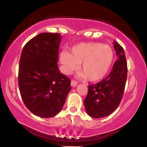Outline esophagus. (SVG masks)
I'll return each instance as SVG.
<instances>
[{
	"mask_svg": "<svg viewBox=\"0 0 147 147\" xmlns=\"http://www.w3.org/2000/svg\"><path fill=\"white\" fill-rule=\"evenodd\" d=\"M77 82H76L75 80H72L71 81V86L72 87H75L76 86H77Z\"/></svg>",
	"mask_w": 147,
	"mask_h": 147,
	"instance_id": "obj_1",
	"label": "esophagus"
}]
</instances>
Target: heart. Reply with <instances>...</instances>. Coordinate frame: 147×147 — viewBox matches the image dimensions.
<instances>
[{
  "label": "heart",
  "mask_w": 147,
  "mask_h": 147,
  "mask_svg": "<svg viewBox=\"0 0 147 147\" xmlns=\"http://www.w3.org/2000/svg\"><path fill=\"white\" fill-rule=\"evenodd\" d=\"M114 51L111 46L99 42L81 43L72 47L70 54L66 51L61 52L59 61L61 70L70 75L77 70L81 65L82 73L79 77H86L89 82L102 80L110 71L114 61Z\"/></svg>",
  "instance_id": "b5f03b06"
}]
</instances>
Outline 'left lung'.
Masks as SVG:
<instances>
[{
    "label": "left lung",
    "mask_w": 147,
    "mask_h": 147,
    "mask_svg": "<svg viewBox=\"0 0 147 147\" xmlns=\"http://www.w3.org/2000/svg\"><path fill=\"white\" fill-rule=\"evenodd\" d=\"M114 49L118 59L109 76L95 85H89L84 99L87 114L94 118L104 117L116 110L120 104L127 78V63L124 49L116 41Z\"/></svg>",
    "instance_id": "obj_1"
}]
</instances>
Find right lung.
I'll return each mask as SVG.
<instances>
[{
    "label": "right lung",
    "mask_w": 147,
    "mask_h": 147,
    "mask_svg": "<svg viewBox=\"0 0 147 147\" xmlns=\"http://www.w3.org/2000/svg\"><path fill=\"white\" fill-rule=\"evenodd\" d=\"M61 36L44 32L30 40L22 50L18 86L25 105L35 115L48 118L61 111L71 90L70 79L58 68Z\"/></svg>",
    "instance_id": "add662e5"
}]
</instances>
